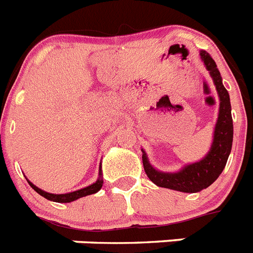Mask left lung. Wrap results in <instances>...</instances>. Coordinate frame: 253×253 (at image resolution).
I'll return each instance as SVG.
<instances>
[{
    "mask_svg": "<svg viewBox=\"0 0 253 253\" xmlns=\"http://www.w3.org/2000/svg\"><path fill=\"white\" fill-rule=\"evenodd\" d=\"M206 69L209 71L213 84L216 86L220 108H218L217 121L213 131L211 148L209 153L201 161L189 163L181 167L176 172H163L154 169L150 165L145 150L143 152V165L146 175L157 186L172 189L182 193H197L209 188L217 179L225 165L228 162L229 154L233 144V118H231V105L229 92L222 84L221 74L218 72L215 60L209 52L202 50L199 52Z\"/></svg>",
    "mask_w": 253,
    "mask_h": 253,
    "instance_id": "obj_1",
    "label": "left lung"
}]
</instances>
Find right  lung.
I'll use <instances>...</instances> for the list:
<instances>
[{"label":"right lung","instance_id":"add662e5","mask_svg":"<svg viewBox=\"0 0 253 253\" xmlns=\"http://www.w3.org/2000/svg\"><path fill=\"white\" fill-rule=\"evenodd\" d=\"M25 179H27V177H25ZM28 182H29V185L35 189L38 194L42 195L43 198L48 199V201H52V202L69 203V202H73V201H76V199H78V198L86 197V195L95 194V193H97L101 189V186H103L104 181H103V171H101V166H100L99 167V177H97V180L94 182V184H91V185L86 186V188L80 189V190H76V192L65 193V194H54V193H47V192H44V190H42V189L38 188V186H36L35 184L29 181V180H28Z\"/></svg>","mask_w":253,"mask_h":253}]
</instances>
